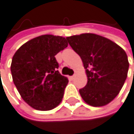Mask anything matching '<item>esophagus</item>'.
<instances>
[{"label": "esophagus", "mask_w": 134, "mask_h": 134, "mask_svg": "<svg viewBox=\"0 0 134 134\" xmlns=\"http://www.w3.org/2000/svg\"><path fill=\"white\" fill-rule=\"evenodd\" d=\"M75 75H72V76H71V79H72V80H73V79H74V78H75Z\"/></svg>", "instance_id": "esophagus-1"}]
</instances>
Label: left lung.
<instances>
[{
  "label": "left lung",
  "mask_w": 134,
  "mask_h": 134,
  "mask_svg": "<svg viewBox=\"0 0 134 134\" xmlns=\"http://www.w3.org/2000/svg\"><path fill=\"white\" fill-rule=\"evenodd\" d=\"M86 69L87 83L80 89L89 105L100 107L110 103L120 92L129 70L125 51L113 41L95 34H82L66 38Z\"/></svg>",
  "instance_id": "obj_1"
}]
</instances>
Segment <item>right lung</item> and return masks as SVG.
Returning <instances> with one entry per match:
<instances>
[{
    "instance_id": "1",
    "label": "right lung",
    "mask_w": 134,
    "mask_h": 134,
    "mask_svg": "<svg viewBox=\"0 0 134 134\" xmlns=\"http://www.w3.org/2000/svg\"><path fill=\"white\" fill-rule=\"evenodd\" d=\"M68 45L65 38L45 34L25 42L14 54L10 68L13 83L34 109L48 111L61 103L68 80L58 71L55 55Z\"/></svg>"
}]
</instances>
